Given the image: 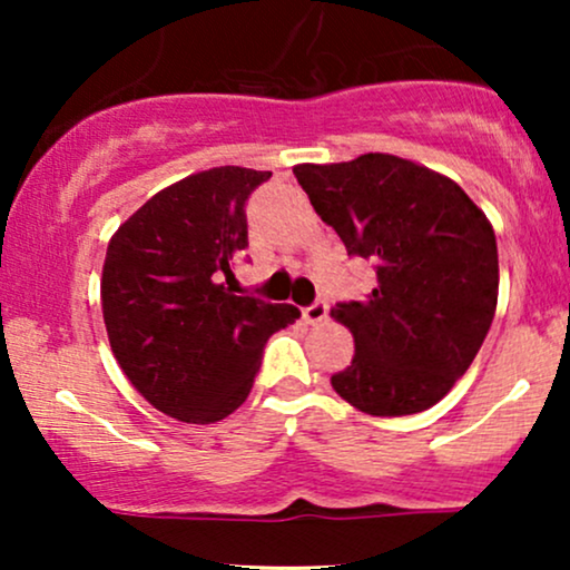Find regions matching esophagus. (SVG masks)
<instances>
[{
    "mask_svg": "<svg viewBox=\"0 0 570 570\" xmlns=\"http://www.w3.org/2000/svg\"><path fill=\"white\" fill-rule=\"evenodd\" d=\"M303 318L307 324H324L326 318H330V303H326V299H316V303L305 307Z\"/></svg>",
    "mask_w": 570,
    "mask_h": 570,
    "instance_id": "obj_1",
    "label": "esophagus"
}]
</instances>
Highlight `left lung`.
Segmentation results:
<instances>
[{
  "mask_svg": "<svg viewBox=\"0 0 570 570\" xmlns=\"http://www.w3.org/2000/svg\"><path fill=\"white\" fill-rule=\"evenodd\" d=\"M299 187L348 257L370 259L375 289L337 303L356 353L332 389L377 417L434 407L482 348L499 303L490 222L448 176L370 153L294 166Z\"/></svg>",
  "mask_w": 570,
  "mask_h": 570,
  "instance_id": "obj_1",
  "label": "left lung"
}]
</instances>
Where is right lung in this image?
Masks as SVG:
<instances>
[{"mask_svg":"<svg viewBox=\"0 0 570 570\" xmlns=\"http://www.w3.org/2000/svg\"><path fill=\"white\" fill-rule=\"evenodd\" d=\"M271 171L222 166L153 195L107 246L101 311L134 389L185 423H214L246 402L273 332L294 305L230 292L248 246L246 200Z\"/></svg>","mask_w":570,"mask_h":570,"instance_id":"right-lung-1","label":"right lung"}]
</instances>
